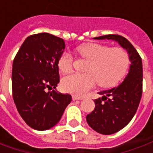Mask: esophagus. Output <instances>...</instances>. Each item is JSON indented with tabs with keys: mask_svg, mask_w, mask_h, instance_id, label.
Segmentation results:
<instances>
[{
	"mask_svg": "<svg viewBox=\"0 0 153 153\" xmlns=\"http://www.w3.org/2000/svg\"><path fill=\"white\" fill-rule=\"evenodd\" d=\"M72 99H73V101H75V100H83V97H81L76 96V95H73V96H72Z\"/></svg>",
	"mask_w": 153,
	"mask_h": 153,
	"instance_id": "esophagus-1",
	"label": "esophagus"
}]
</instances>
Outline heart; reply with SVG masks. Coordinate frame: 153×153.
<instances>
[{
    "label": "heart",
    "instance_id": "obj_1",
    "mask_svg": "<svg viewBox=\"0 0 153 153\" xmlns=\"http://www.w3.org/2000/svg\"><path fill=\"white\" fill-rule=\"evenodd\" d=\"M77 51L88 61L84 69L86 73H73L64 77L61 87L65 92L83 96L95 85L96 81L101 88H113L128 73L130 60L127 51L121 47L88 42L79 46ZM72 65L73 57L68 52L62 54L58 60V68L62 73L70 71Z\"/></svg>",
    "mask_w": 153,
    "mask_h": 153
}]
</instances>
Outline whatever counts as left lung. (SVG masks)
Instances as JSON below:
<instances>
[{"label":"left lung","instance_id":"obj_1","mask_svg":"<svg viewBox=\"0 0 153 153\" xmlns=\"http://www.w3.org/2000/svg\"><path fill=\"white\" fill-rule=\"evenodd\" d=\"M94 39L118 42L127 51L131 61L125 80L118 87L99 92L102 97L94 100L95 108L86 116L88 124L95 131L112 134L128 125L137 111L143 93L142 59L134 46L120 35H105Z\"/></svg>","mask_w":153,"mask_h":153}]
</instances>
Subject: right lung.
<instances>
[{
    "mask_svg": "<svg viewBox=\"0 0 153 153\" xmlns=\"http://www.w3.org/2000/svg\"><path fill=\"white\" fill-rule=\"evenodd\" d=\"M65 47L62 38L41 33L26 38L14 59L13 99L25 123L37 130L56 125L72 99L57 90L46 91L60 82L58 60Z\"/></svg>",
    "mask_w": 153,
    "mask_h": 153,
    "instance_id": "1",
    "label": "right lung"
}]
</instances>
